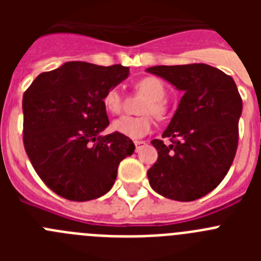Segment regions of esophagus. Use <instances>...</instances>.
I'll list each match as a JSON object with an SVG mask.
<instances>
[{"instance_id":"34e87169","label":"esophagus","mask_w":261,"mask_h":261,"mask_svg":"<svg viewBox=\"0 0 261 261\" xmlns=\"http://www.w3.org/2000/svg\"><path fill=\"white\" fill-rule=\"evenodd\" d=\"M135 145H136V151H138V150H141L142 147L146 145V142H145V141H135Z\"/></svg>"}]
</instances>
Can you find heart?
<instances>
[{
  "label": "heart",
  "mask_w": 261,
  "mask_h": 261,
  "mask_svg": "<svg viewBox=\"0 0 261 261\" xmlns=\"http://www.w3.org/2000/svg\"><path fill=\"white\" fill-rule=\"evenodd\" d=\"M137 89L149 96V102H146L145 107L142 108V114H151L155 117H162L165 115V96L166 87L161 80L155 77H146L137 84ZM103 105L105 108L111 114H119L121 110V96L116 89L108 90L103 96ZM153 121L151 117L144 115V116H121L114 120L112 129L120 135L129 138H141L150 132Z\"/></svg>",
  "instance_id": "obj_1"
}]
</instances>
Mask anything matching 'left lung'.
Here are the masks:
<instances>
[{
    "mask_svg": "<svg viewBox=\"0 0 261 261\" xmlns=\"http://www.w3.org/2000/svg\"><path fill=\"white\" fill-rule=\"evenodd\" d=\"M147 73L163 78L183 93L161 140L151 144L158 159L147 170L150 187L176 201L208 195L230 170L238 146L242 99L230 75L206 64L159 65Z\"/></svg>",
    "mask_w": 261,
    "mask_h": 261,
    "instance_id": "obj_1",
    "label": "left lung"
}]
</instances>
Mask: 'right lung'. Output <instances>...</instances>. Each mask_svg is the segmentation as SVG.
Instances as JSON below:
<instances>
[{
    "label": "right lung",
    "mask_w": 261,
    "mask_h": 261,
    "mask_svg": "<svg viewBox=\"0 0 261 261\" xmlns=\"http://www.w3.org/2000/svg\"><path fill=\"white\" fill-rule=\"evenodd\" d=\"M129 68L69 61L41 73L23 94V142L40 179L70 201L106 195L117 167L135 153L120 133L102 136L110 124L103 96L126 80Z\"/></svg>",
    "instance_id": "add662e5"
}]
</instances>
